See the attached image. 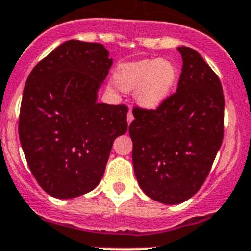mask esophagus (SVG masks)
Returning <instances> with one entry per match:
<instances>
[{"mask_svg": "<svg viewBox=\"0 0 251 251\" xmlns=\"http://www.w3.org/2000/svg\"><path fill=\"white\" fill-rule=\"evenodd\" d=\"M132 121H133V114L131 113V110H130L127 113V124H128V125H130V124L132 123Z\"/></svg>", "mask_w": 251, "mask_h": 251, "instance_id": "1", "label": "esophagus"}]
</instances>
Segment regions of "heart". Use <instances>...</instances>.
<instances>
[{"mask_svg":"<svg viewBox=\"0 0 251 251\" xmlns=\"http://www.w3.org/2000/svg\"><path fill=\"white\" fill-rule=\"evenodd\" d=\"M177 68L168 59H142L123 64L114 78L120 90L135 91L137 104L147 110L160 107L173 91L177 81Z\"/></svg>","mask_w":251,"mask_h":251,"instance_id":"1","label":"heart"}]
</instances>
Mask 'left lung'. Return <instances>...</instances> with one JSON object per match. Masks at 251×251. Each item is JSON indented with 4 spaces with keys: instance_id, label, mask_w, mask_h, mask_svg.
Masks as SVG:
<instances>
[{
    "instance_id": "obj_1",
    "label": "left lung",
    "mask_w": 251,
    "mask_h": 251,
    "mask_svg": "<svg viewBox=\"0 0 251 251\" xmlns=\"http://www.w3.org/2000/svg\"><path fill=\"white\" fill-rule=\"evenodd\" d=\"M177 50L183 65L176 93L156 110H133L128 127L138 184L166 205L183 203L199 191L224 140L219 77L197 50Z\"/></svg>"
}]
</instances>
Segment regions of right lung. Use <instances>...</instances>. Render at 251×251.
I'll return each mask as SVG.
<instances>
[{
    "mask_svg": "<svg viewBox=\"0 0 251 251\" xmlns=\"http://www.w3.org/2000/svg\"><path fill=\"white\" fill-rule=\"evenodd\" d=\"M113 59L100 44L70 40L32 69L25 83L19 138L41 188L58 199L93 191L116 137L127 131V108L98 103Z\"/></svg>",
    "mask_w": 251,
    "mask_h": 251,
    "instance_id": "1",
    "label": "right lung"
}]
</instances>
